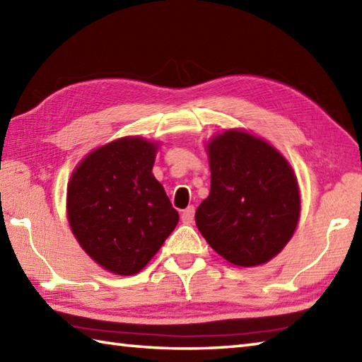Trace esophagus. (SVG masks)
I'll list each match as a JSON object with an SVG mask.
<instances>
[{
	"instance_id": "esophagus-1",
	"label": "esophagus",
	"mask_w": 362,
	"mask_h": 362,
	"mask_svg": "<svg viewBox=\"0 0 362 362\" xmlns=\"http://www.w3.org/2000/svg\"><path fill=\"white\" fill-rule=\"evenodd\" d=\"M180 218H182V223H185V224L193 223V219H194V207H193V205H189V207L183 210Z\"/></svg>"
}]
</instances>
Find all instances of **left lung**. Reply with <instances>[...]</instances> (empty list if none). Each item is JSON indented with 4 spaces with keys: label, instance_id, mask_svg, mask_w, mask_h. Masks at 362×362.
I'll return each instance as SVG.
<instances>
[{
    "label": "left lung",
    "instance_id": "obj_1",
    "mask_svg": "<svg viewBox=\"0 0 362 362\" xmlns=\"http://www.w3.org/2000/svg\"><path fill=\"white\" fill-rule=\"evenodd\" d=\"M210 194L196 210V226L232 265L257 267L284 250L301 214L290 163L268 141L230 129L209 139Z\"/></svg>",
    "mask_w": 362,
    "mask_h": 362
}]
</instances>
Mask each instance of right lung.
Segmentation results:
<instances>
[{
	"label": "right lung",
	"mask_w": 362,
	"mask_h": 362,
	"mask_svg": "<svg viewBox=\"0 0 362 362\" xmlns=\"http://www.w3.org/2000/svg\"><path fill=\"white\" fill-rule=\"evenodd\" d=\"M157 152L155 141L124 136L89 152L70 175V230L106 272L139 273L179 223L152 174Z\"/></svg>",
	"instance_id": "right-lung-1"
}]
</instances>
